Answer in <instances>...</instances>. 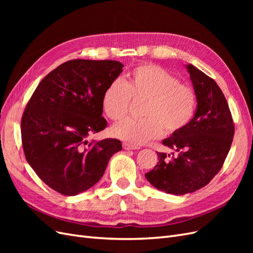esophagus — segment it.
<instances>
[{
  "label": "esophagus",
  "instance_id": "esophagus-1",
  "mask_svg": "<svg viewBox=\"0 0 253 253\" xmlns=\"http://www.w3.org/2000/svg\"><path fill=\"white\" fill-rule=\"evenodd\" d=\"M122 147H124L125 150H138V149H140V147H138V145H135V144L128 143V142L122 143Z\"/></svg>",
  "mask_w": 253,
  "mask_h": 253
}]
</instances>
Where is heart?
Returning a JSON list of instances; mask_svg holds the SVG:
<instances>
[{
    "label": "heart",
    "mask_w": 253,
    "mask_h": 253,
    "mask_svg": "<svg viewBox=\"0 0 253 253\" xmlns=\"http://www.w3.org/2000/svg\"><path fill=\"white\" fill-rule=\"evenodd\" d=\"M131 99L144 100L141 119H126L113 127L117 138L132 144L145 143L165 133L173 135L185 128L196 111V93L187 83L178 82L165 68L155 64L135 67L126 79L112 81L103 91L101 105L114 121L124 119Z\"/></svg>",
    "instance_id": "obj_1"
}]
</instances>
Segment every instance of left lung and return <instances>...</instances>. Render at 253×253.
I'll list each match as a JSON object with an SVG mask.
<instances>
[{"instance_id": "1", "label": "left lung", "mask_w": 253, "mask_h": 253, "mask_svg": "<svg viewBox=\"0 0 253 253\" xmlns=\"http://www.w3.org/2000/svg\"><path fill=\"white\" fill-rule=\"evenodd\" d=\"M187 70L196 93L194 117L180 132L163 140L177 155L157 152V165L145 173L151 185L174 195L208 185L223 167L234 135L231 112L216 82L192 64Z\"/></svg>"}]
</instances>
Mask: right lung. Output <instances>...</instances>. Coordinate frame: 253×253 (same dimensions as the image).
Wrapping results in <instances>:
<instances>
[{"instance_id": "1", "label": "right lung", "mask_w": 253, "mask_h": 253, "mask_svg": "<svg viewBox=\"0 0 253 253\" xmlns=\"http://www.w3.org/2000/svg\"><path fill=\"white\" fill-rule=\"evenodd\" d=\"M124 64L113 60L76 59L59 65L39 83L21 120L27 163L44 183L73 196L97 183L120 140L87 141L102 131L101 99Z\"/></svg>"}]
</instances>
